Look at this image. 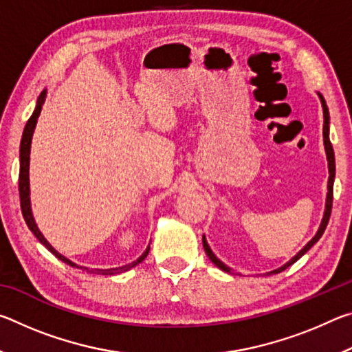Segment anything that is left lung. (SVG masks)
Here are the masks:
<instances>
[{"mask_svg": "<svg viewBox=\"0 0 352 352\" xmlns=\"http://www.w3.org/2000/svg\"><path fill=\"white\" fill-rule=\"evenodd\" d=\"M320 96V100H321V107H323V116H324V124H323V141H324V151H326V158H327V168H329V180H327V195H326V206H324V214H323V219H321V223H320V228L317 231V234H315L311 241H309L305 248H301L300 252H298V254H295L294 258H292L287 264H284L283 267H279V269L273 270L270 273H279L287 269V267H290L294 262H296L298 259L301 258L302 254L307 253L309 250H311L315 243H317L320 241V237L323 236L326 226H327V222H329V217H331V210H332V189H333V178H336V157H333V148H332V144H331V140H329V110H327V105H326V100L324 98L321 96V94L318 93ZM204 248H205V253L208 258H210L212 261V264H216L220 270L223 272H231L230 267H226L222 261L217 259V256L212 253V250L210 248V245H208V242L205 239L204 236Z\"/></svg>", "mask_w": 352, "mask_h": 352, "instance_id": "1", "label": "left lung"}]
</instances>
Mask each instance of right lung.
<instances>
[{
    "instance_id": "right-lung-1",
    "label": "right lung",
    "mask_w": 352,
    "mask_h": 352,
    "mask_svg": "<svg viewBox=\"0 0 352 352\" xmlns=\"http://www.w3.org/2000/svg\"><path fill=\"white\" fill-rule=\"evenodd\" d=\"M45 98H46V90H43L40 93V96L37 99V105H35V110L32 113V116L28 119L26 122V127H25V132H23V138H21V144H20V177H19V190H20V204H21V212H23V217H25L26 223L29 226V230L32 231L34 236L37 237V239L43 243V245L50 250V252L56 256V258L60 259L65 264H68L71 267H77V269H83L90 273H94V275H118V273H122V272H127L132 269V267L138 265L140 262H142L146 259V256L148 254V250L151 247L146 248V252L142 253L138 259L133 261L132 264H127V265H122V267H116V269H87V267H80L74 264V262H71L68 258H65L63 254H60L57 252V250L52 248V245L50 242L45 239V236L40 233L37 223H35L34 216H32V211H31V199H29V153H31V141H32V135H34V129L37 126V119L40 116V111H41V107L45 104Z\"/></svg>"
}]
</instances>
